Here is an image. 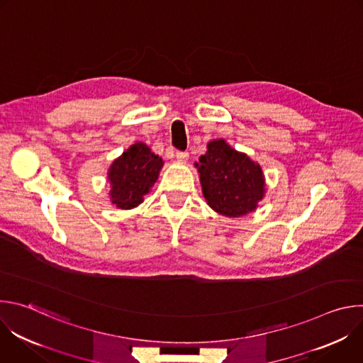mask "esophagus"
I'll use <instances>...</instances> for the list:
<instances>
[{
    "label": "esophagus",
    "mask_w": 363,
    "mask_h": 363,
    "mask_svg": "<svg viewBox=\"0 0 363 363\" xmlns=\"http://www.w3.org/2000/svg\"><path fill=\"white\" fill-rule=\"evenodd\" d=\"M177 160L181 161V162H185L188 160V152L185 150H178L177 152Z\"/></svg>",
    "instance_id": "esophagus-1"
}]
</instances>
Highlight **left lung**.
I'll return each instance as SVG.
<instances>
[{
  "instance_id": "obj_1",
  "label": "left lung",
  "mask_w": 363,
  "mask_h": 363,
  "mask_svg": "<svg viewBox=\"0 0 363 363\" xmlns=\"http://www.w3.org/2000/svg\"><path fill=\"white\" fill-rule=\"evenodd\" d=\"M196 164L202 194L211 208L225 217H240L255 210L264 196L260 165L224 140H213Z\"/></svg>"
}]
</instances>
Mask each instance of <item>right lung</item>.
I'll return each instance as SVG.
<instances>
[{
    "instance_id": "right-lung-1",
    "label": "right lung",
    "mask_w": 363,
    "mask_h": 363,
    "mask_svg": "<svg viewBox=\"0 0 363 363\" xmlns=\"http://www.w3.org/2000/svg\"><path fill=\"white\" fill-rule=\"evenodd\" d=\"M162 165V160L145 143L132 145L109 169L112 202L122 210L139 205L143 195L157 182Z\"/></svg>"
}]
</instances>
